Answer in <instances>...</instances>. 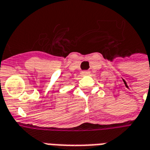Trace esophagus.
Returning <instances> with one entry per match:
<instances>
[{
  "instance_id": "1",
  "label": "esophagus",
  "mask_w": 150,
  "mask_h": 150,
  "mask_svg": "<svg viewBox=\"0 0 150 150\" xmlns=\"http://www.w3.org/2000/svg\"><path fill=\"white\" fill-rule=\"evenodd\" d=\"M81 74L82 76H86V75H88V74H89V72H88V71H82Z\"/></svg>"
}]
</instances>
